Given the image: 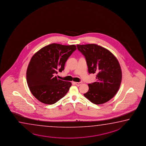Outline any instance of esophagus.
<instances>
[{"label": "esophagus", "instance_id": "obj_1", "mask_svg": "<svg viewBox=\"0 0 146 146\" xmlns=\"http://www.w3.org/2000/svg\"><path fill=\"white\" fill-rule=\"evenodd\" d=\"M74 84H76L77 86H80V85L82 84V82H74Z\"/></svg>", "mask_w": 146, "mask_h": 146}]
</instances>
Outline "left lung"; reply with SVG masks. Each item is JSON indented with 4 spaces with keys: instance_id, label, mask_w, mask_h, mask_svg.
<instances>
[{
    "instance_id": "left-lung-1",
    "label": "left lung",
    "mask_w": 146,
    "mask_h": 146,
    "mask_svg": "<svg viewBox=\"0 0 146 146\" xmlns=\"http://www.w3.org/2000/svg\"><path fill=\"white\" fill-rule=\"evenodd\" d=\"M84 55L89 74L96 73V82L88 84L84 96L94 104H104L111 100L121 83V68L116 57L109 50L95 44L77 45Z\"/></svg>"
}]
</instances>
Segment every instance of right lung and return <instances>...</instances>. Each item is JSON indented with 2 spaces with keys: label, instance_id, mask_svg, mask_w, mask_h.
<instances>
[{
  "label": "right lung",
  "instance_id": "obj_1",
  "mask_svg": "<svg viewBox=\"0 0 146 146\" xmlns=\"http://www.w3.org/2000/svg\"><path fill=\"white\" fill-rule=\"evenodd\" d=\"M77 50L76 45L52 43L35 53L27 71V85L33 95L45 104H54L66 94L69 82L58 79L54 74L64 69L67 60Z\"/></svg>",
  "mask_w": 146,
  "mask_h": 146
}]
</instances>
